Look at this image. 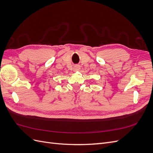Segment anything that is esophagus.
<instances>
[{
	"mask_svg": "<svg viewBox=\"0 0 153 153\" xmlns=\"http://www.w3.org/2000/svg\"><path fill=\"white\" fill-rule=\"evenodd\" d=\"M80 70V66L79 65H76L74 67V71H78Z\"/></svg>",
	"mask_w": 153,
	"mask_h": 153,
	"instance_id": "34e87169",
	"label": "esophagus"
}]
</instances>
